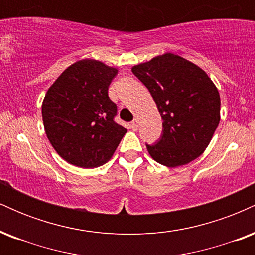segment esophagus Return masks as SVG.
Returning <instances> with one entry per match:
<instances>
[{"instance_id":"obj_1","label":"esophagus","mask_w":255,"mask_h":255,"mask_svg":"<svg viewBox=\"0 0 255 255\" xmlns=\"http://www.w3.org/2000/svg\"><path fill=\"white\" fill-rule=\"evenodd\" d=\"M137 127H139V121H137L136 119H134L133 121H131V129L136 130Z\"/></svg>"}]
</instances>
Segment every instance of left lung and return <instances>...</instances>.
<instances>
[{
	"instance_id": "1",
	"label": "left lung",
	"mask_w": 255,
	"mask_h": 255,
	"mask_svg": "<svg viewBox=\"0 0 255 255\" xmlns=\"http://www.w3.org/2000/svg\"><path fill=\"white\" fill-rule=\"evenodd\" d=\"M131 72L150 91L163 120L159 141L146 145L150 156L169 168L198 158L221 120V97L209 75L171 52L136 64Z\"/></svg>"
}]
</instances>
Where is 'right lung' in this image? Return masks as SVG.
<instances>
[{
    "label": "right lung",
    "instance_id": "obj_1",
    "mask_svg": "<svg viewBox=\"0 0 255 255\" xmlns=\"http://www.w3.org/2000/svg\"><path fill=\"white\" fill-rule=\"evenodd\" d=\"M116 74L114 67L85 58L69 66L49 87L42 104L44 129L69 164L103 165L127 133L114 121L118 107L108 96Z\"/></svg>",
    "mask_w": 255,
    "mask_h": 255
}]
</instances>
